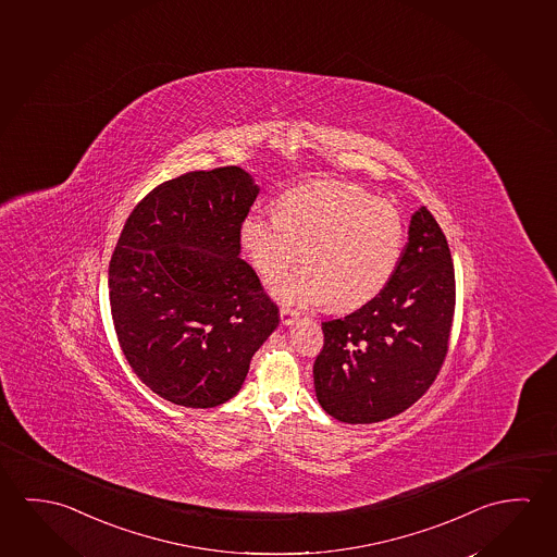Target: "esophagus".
Instances as JSON below:
<instances>
[{"mask_svg": "<svg viewBox=\"0 0 557 557\" xmlns=\"http://www.w3.org/2000/svg\"><path fill=\"white\" fill-rule=\"evenodd\" d=\"M298 318H300V313H298L296 309L288 308V306L281 308V321H283V325H292Z\"/></svg>", "mask_w": 557, "mask_h": 557, "instance_id": "1", "label": "esophagus"}]
</instances>
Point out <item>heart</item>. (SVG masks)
Segmentation results:
<instances>
[{
  "label": "heart",
  "instance_id": "b5f03b06",
  "mask_svg": "<svg viewBox=\"0 0 557 557\" xmlns=\"http://www.w3.org/2000/svg\"><path fill=\"white\" fill-rule=\"evenodd\" d=\"M239 242L257 271L273 281L304 257L309 267L278 278L284 300L348 311L375 298L391 281L405 246L397 207L346 182H309L281 197V212L253 211Z\"/></svg>",
  "mask_w": 557,
  "mask_h": 557
}]
</instances>
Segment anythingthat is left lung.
Wrapping results in <instances>:
<instances>
[{
  "label": "left lung",
  "mask_w": 557,
  "mask_h": 557,
  "mask_svg": "<svg viewBox=\"0 0 557 557\" xmlns=\"http://www.w3.org/2000/svg\"><path fill=\"white\" fill-rule=\"evenodd\" d=\"M455 267L432 212H414L385 288L343 319L323 321L313 363L319 405L345 424L405 412L432 387L449 350Z\"/></svg>",
  "instance_id": "8db88e82"
}]
</instances>
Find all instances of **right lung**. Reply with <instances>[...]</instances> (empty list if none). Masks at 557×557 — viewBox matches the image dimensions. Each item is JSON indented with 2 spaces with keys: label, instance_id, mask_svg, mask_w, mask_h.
Listing matches in <instances>:
<instances>
[{
  "label": "right lung",
  "instance_id": "right-lung-1",
  "mask_svg": "<svg viewBox=\"0 0 557 557\" xmlns=\"http://www.w3.org/2000/svg\"><path fill=\"white\" fill-rule=\"evenodd\" d=\"M259 187L238 166L197 170L135 205L110 259L115 336L137 377L187 408L234 397L278 308L239 257Z\"/></svg>",
  "mask_w": 557,
  "mask_h": 557
}]
</instances>
